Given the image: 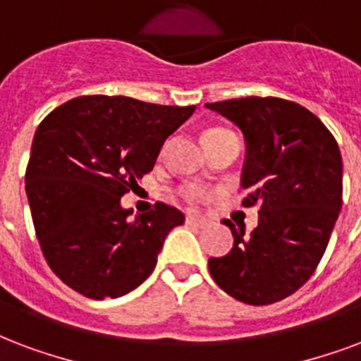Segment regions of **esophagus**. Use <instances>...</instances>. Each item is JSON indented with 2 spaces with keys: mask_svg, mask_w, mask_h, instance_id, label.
<instances>
[{
  "mask_svg": "<svg viewBox=\"0 0 361 361\" xmlns=\"http://www.w3.org/2000/svg\"><path fill=\"white\" fill-rule=\"evenodd\" d=\"M186 224L188 226H196V228H203V226H207V219L197 215H186Z\"/></svg>",
  "mask_w": 361,
  "mask_h": 361,
  "instance_id": "1",
  "label": "esophagus"
}]
</instances>
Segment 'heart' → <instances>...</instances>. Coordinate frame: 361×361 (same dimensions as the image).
Listing matches in <instances>:
<instances>
[{"label": "heart", "mask_w": 361, "mask_h": 361, "mask_svg": "<svg viewBox=\"0 0 361 361\" xmlns=\"http://www.w3.org/2000/svg\"><path fill=\"white\" fill-rule=\"evenodd\" d=\"M221 131H224V129H209V131H205V135H203V137H209V135H213V133H221ZM180 197H183L186 203L196 205V203L203 202L205 192H203L200 186H194V184H190V186H184L183 190H180Z\"/></svg>", "instance_id": "1"}]
</instances>
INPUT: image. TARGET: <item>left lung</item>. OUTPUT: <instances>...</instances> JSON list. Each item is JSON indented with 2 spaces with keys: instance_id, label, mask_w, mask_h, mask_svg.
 <instances>
[{
  "instance_id": "obj_1",
  "label": "left lung",
  "mask_w": 361,
  "mask_h": 361,
  "mask_svg": "<svg viewBox=\"0 0 361 361\" xmlns=\"http://www.w3.org/2000/svg\"><path fill=\"white\" fill-rule=\"evenodd\" d=\"M205 106L245 137V207L261 203L251 234L224 221L234 235L228 255L209 259L216 286L245 305L293 295L322 261L343 205V158L335 137L310 110L276 97Z\"/></svg>"
}]
</instances>
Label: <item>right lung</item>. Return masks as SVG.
Instances as JSON below:
<instances>
[{"instance_id": "obj_1", "label": "right lung", "mask_w": 361, "mask_h": 361, "mask_svg": "<svg viewBox=\"0 0 361 361\" xmlns=\"http://www.w3.org/2000/svg\"><path fill=\"white\" fill-rule=\"evenodd\" d=\"M194 110L94 94L68 100L39 123L26 196L43 257L68 287L89 299H116L154 272L184 215L156 203L133 219L121 196L152 171L167 137Z\"/></svg>"}]
</instances>
